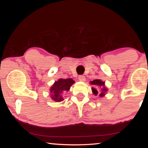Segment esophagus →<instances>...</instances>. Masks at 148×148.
<instances>
[{"label": "esophagus", "mask_w": 148, "mask_h": 148, "mask_svg": "<svg viewBox=\"0 0 148 148\" xmlns=\"http://www.w3.org/2000/svg\"><path fill=\"white\" fill-rule=\"evenodd\" d=\"M78 79L81 82H85L86 81V77L84 76H79L78 77Z\"/></svg>", "instance_id": "34e87169"}]
</instances>
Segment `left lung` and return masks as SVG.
<instances>
[{
    "mask_svg": "<svg viewBox=\"0 0 148 148\" xmlns=\"http://www.w3.org/2000/svg\"><path fill=\"white\" fill-rule=\"evenodd\" d=\"M90 83H91V84H92V85H95V86H97L101 87V89L100 90L101 93L99 94V96L101 97L104 96L105 94H106V92L108 91V89H106V87H105V85H104L105 82H104L101 81V79H95V80H93V81L90 82ZM92 92H93V94L95 95H97L99 92L98 90H97V89L93 88V87L92 88Z\"/></svg>",
    "mask_w": 148,
    "mask_h": 148,
    "instance_id": "1",
    "label": "left lung"
}]
</instances>
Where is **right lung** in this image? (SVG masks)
<instances>
[{
  "label": "right lung",
  "instance_id": "right-lung-1",
  "mask_svg": "<svg viewBox=\"0 0 148 148\" xmlns=\"http://www.w3.org/2000/svg\"><path fill=\"white\" fill-rule=\"evenodd\" d=\"M73 84H74V81L71 78H61L55 82L50 88L51 99L56 102H61L63 101L64 99H62V94L65 91H69Z\"/></svg>",
  "mask_w": 148,
  "mask_h": 148
}]
</instances>
